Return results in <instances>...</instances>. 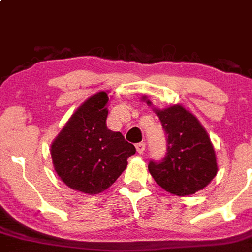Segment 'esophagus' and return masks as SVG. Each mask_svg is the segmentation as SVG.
I'll use <instances>...</instances> for the list:
<instances>
[{
    "label": "esophagus",
    "instance_id": "34e87169",
    "mask_svg": "<svg viewBox=\"0 0 252 252\" xmlns=\"http://www.w3.org/2000/svg\"><path fill=\"white\" fill-rule=\"evenodd\" d=\"M136 149H137V152L139 153V154H142V153H143L144 149H145V143H144V142H141V143H137L136 144Z\"/></svg>",
    "mask_w": 252,
    "mask_h": 252
}]
</instances>
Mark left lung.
<instances>
[{
  "label": "left lung",
  "instance_id": "1",
  "mask_svg": "<svg viewBox=\"0 0 252 252\" xmlns=\"http://www.w3.org/2000/svg\"><path fill=\"white\" fill-rule=\"evenodd\" d=\"M155 111L167 134V145L162 160L149 161L150 175L173 195H190L204 189L217 173L216 154L207 132L182 105Z\"/></svg>",
  "mask_w": 252,
  "mask_h": 252
}]
</instances>
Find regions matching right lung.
<instances>
[{
    "mask_svg": "<svg viewBox=\"0 0 252 252\" xmlns=\"http://www.w3.org/2000/svg\"><path fill=\"white\" fill-rule=\"evenodd\" d=\"M107 92H98L74 114L51 147L54 168L66 186L86 194L109 188L136 153L120 132L107 127Z\"/></svg>",
    "mask_w": 252,
    "mask_h": 252,
    "instance_id": "1",
    "label": "right lung"
}]
</instances>
